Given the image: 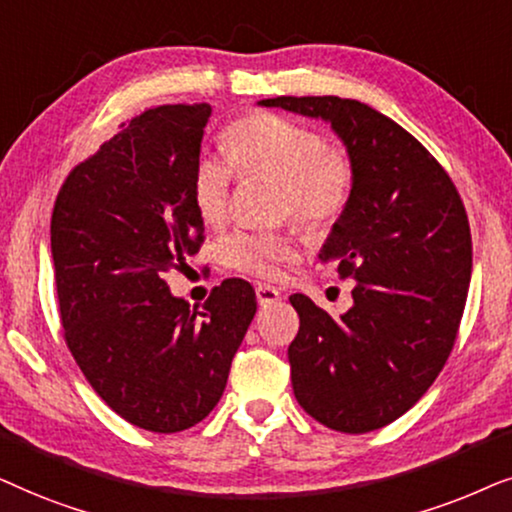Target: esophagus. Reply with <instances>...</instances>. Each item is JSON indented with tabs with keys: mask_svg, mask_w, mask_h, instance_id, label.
I'll use <instances>...</instances> for the list:
<instances>
[{
	"mask_svg": "<svg viewBox=\"0 0 512 512\" xmlns=\"http://www.w3.org/2000/svg\"><path fill=\"white\" fill-rule=\"evenodd\" d=\"M255 295H257V302H260V306H269V304H274L278 297H281V290L274 288V285L260 283L255 288Z\"/></svg>",
	"mask_w": 512,
	"mask_h": 512,
	"instance_id": "obj_1",
	"label": "esophagus"
}]
</instances>
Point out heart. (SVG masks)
Returning <instances> with one entry per match:
<instances>
[{"instance_id":"1","label":"heart","mask_w":512,"mask_h":512,"mask_svg":"<svg viewBox=\"0 0 512 512\" xmlns=\"http://www.w3.org/2000/svg\"><path fill=\"white\" fill-rule=\"evenodd\" d=\"M220 154H201L194 166L192 199L210 227L227 220L234 170L241 177H276L278 215H295L311 229L339 220L351 201L353 161L346 149L327 145L316 128L278 114L257 112L236 119L222 135ZM299 252L295 231L236 229L220 243L224 267L257 278H278Z\"/></svg>"}]
</instances>
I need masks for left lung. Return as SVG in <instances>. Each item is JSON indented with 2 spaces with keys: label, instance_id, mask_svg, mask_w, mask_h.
<instances>
[{
  "label": "left lung",
  "instance_id": "1",
  "mask_svg": "<svg viewBox=\"0 0 512 512\" xmlns=\"http://www.w3.org/2000/svg\"><path fill=\"white\" fill-rule=\"evenodd\" d=\"M260 105L327 121L353 161L351 201L320 250L356 281L353 306L335 320L292 295L288 360L306 414L332 431H377L417 405L452 353L473 262L466 208L435 156L365 102L281 95Z\"/></svg>",
  "mask_w": 512,
  "mask_h": 512
}]
</instances>
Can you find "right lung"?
<instances>
[{
    "instance_id": "1",
    "label": "right lung",
    "mask_w": 512,
    "mask_h": 512,
    "mask_svg": "<svg viewBox=\"0 0 512 512\" xmlns=\"http://www.w3.org/2000/svg\"><path fill=\"white\" fill-rule=\"evenodd\" d=\"M208 102L161 105L121 124L72 168L51 215V255L67 349L128 424L192 428L213 412L257 311L255 290L227 278L201 309L163 276L199 252L192 199Z\"/></svg>"
}]
</instances>
